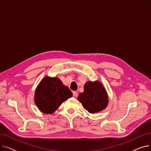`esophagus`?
<instances>
[{"label":"esophagus","instance_id":"obj_1","mask_svg":"<svg viewBox=\"0 0 151 151\" xmlns=\"http://www.w3.org/2000/svg\"><path fill=\"white\" fill-rule=\"evenodd\" d=\"M73 96L75 97H77V96H78V92H77L76 91H73Z\"/></svg>","mask_w":151,"mask_h":151}]
</instances>
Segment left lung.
Instances as JSON below:
<instances>
[{
  "mask_svg": "<svg viewBox=\"0 0 151 151\" xmlns=\"http://www.w3.org/2000/svg\"><path fill=\"white\" fill-rule=\"evenodd\" d=\"M78 100L81 103L86 110L92 114L105 109L109 102L107 92L99 81L86 82L84 86V92L79 94Z\"/></svg>",
  "mask_w": 151,
  "mask_h": 151,
  "instance_id": "left-lung-1",
  "label": "left lung"
}]
</instances>
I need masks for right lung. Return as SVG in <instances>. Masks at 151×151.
<instances>
[{"instance_id":"obj_1","label":"right lung","mask_w":151,"mask_h":151,"mask_svg":"<svg viewBox=\"0 0 151 151\" xmlns=\"http://www.w3.org/2000/svg\"><path fill=\"white\" fill-rule=\"evenodd\" d=\"M72 97L67 86L58 77L45 76L37 86L34 94V102L44 114H52L63 101Z\"/></svg>"}]
</instances>
